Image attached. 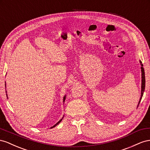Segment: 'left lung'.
Listing matches in <instances>:
<instances>
[{
	"instance_id": "left-lung-1",
	"label": "left lung",
	"mask_w": 150,
	"mask_h": 150,
	"mask_svg": "<svg viewBox=\"0 0 150 150\" xmlns=\"http://www.w3.org/2000/svg\"><path fill=\"white\" fill-rule=\"evenodd\" d=\"M141 64H142V62H140ZM142 96H141V98H140V100H139V104H139V102L141 101V100H142V97H143V93H144V88H145V75H144V68L143 67V65L142 64Z\"/></svg>"
}]
</instances>
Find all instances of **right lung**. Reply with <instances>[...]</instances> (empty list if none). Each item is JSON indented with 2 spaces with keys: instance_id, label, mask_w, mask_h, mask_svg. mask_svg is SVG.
Returning a JSON list of instances; mask_svg holds the SVG:
<instances>
[{
  "instance_id": "add662e5",
  "label": "right lung",
  "mask_w": 150,
  "mask_h": 150,
  "mask_svg": "<svg viewBox=\"0 0 150 150\" xmlns=\"http://www.w3.org/2000/svg\"><path fill=\"white\" fill-rule=\"evenodd\" d=\"M65 97H66L65 96V97H64V98H63V99H64V100H63V101H65ZM62 119H61V120H59V121H58V122H57V123L56 124V125H54V126H53V127H51V128H53V127H55V126H57V125H58V124H59V122H60L62 121Z\"/></svg>"
}]
</instances>
